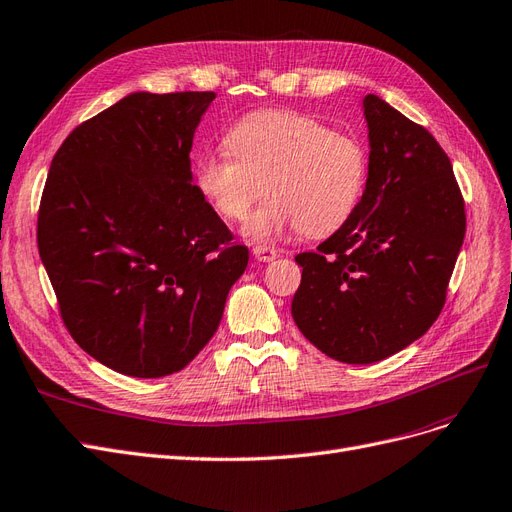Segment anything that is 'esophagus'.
Here are the masks:
<instances>
[{"label": "esophagus", "mask_w": 512, "mask_h": 512, "mask_svg": "<svg viewBox=\"0 0 512 512\" xmlns=\"http://www.w3.org/2000/svg\"><path fill=\"white\" fill-rule=\"evenodd\" d=\"M253 257L257 261H274L278 257V251L272 249V246H266V244H257L253 246Z\"/></svg>", "instance_id": "obj_1"}]
</instances>
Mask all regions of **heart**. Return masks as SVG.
<instances>
[{
    "label": "heart",
    "mask_w": 512,
    "mask_h": 512,
    "mask_svg": "<svg viewBox=\"0 0 512 512\" xmlns=\"http://www.w3.org/2000/svg\"><path fill=\"white\" fill-rule=\"evenodd\" d=\"M223 144L227 155L195 159V187L227 221H242L259 191L266 193V202L242 227L253 242H274L293 229L312 238L334 234L364 197V144L308 114H246L227 129Z\"/></svg>",
    "instance_id": "1"
}]
</instances>
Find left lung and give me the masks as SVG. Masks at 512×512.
Here are the masks:
<instances>
[{"label":"left lung","mask_w":512,"mask_h":512,"mask_svg":"<svg viewBox=\"0 0 512 512\" xmlns=\"http://www.w3.org/2000/svg\"><path fill=\"white\" fill-rule=\"evenodd\" d=\"M364 117V197L315 253L295 257L302 283L293 321L342 364H374L432 327L466 234L464 197L430 131L372 93Z\"/></svg>","instance_id":"obj_1"}]
</instances>
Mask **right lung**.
<instances>
[{
    "label": "right lung",
    "instance_id": "1",
    "mask_svg": "<svg viewBox=\"0 0 512 512\" xmlns=\"http://www.w3.org/2000/svg\"><path fill=\"white\" fill-rule=\"evenodd\" d=\"M214 97L129 93L78 125L48 170L38 251L68 332L114 372L183 370L249 263L193 185V134Z\"/></svg>",
    "mask_w": 512,
    "mask_h": 512
}]
</instances>
